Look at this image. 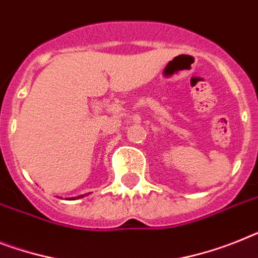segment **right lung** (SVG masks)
Listing matches in <instances>:
<instances>
[{"mask_svg":"<svg viewBox=\"0 0 258 258\" xmlns=\"http://www.w3.org/2000/svg\"><path fill=\"white\" fill-rule=\"evenodd\" d=\"M83 197H84V195H82V197H79V198H83ZM75 199H76V198H75Z\"/></svg>","mask_w":258,"mask_h":258,"instance_id":"obj_1","label":"right lung"}]
</instances>
